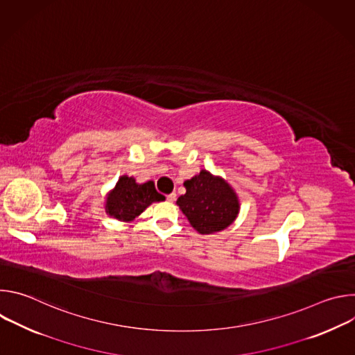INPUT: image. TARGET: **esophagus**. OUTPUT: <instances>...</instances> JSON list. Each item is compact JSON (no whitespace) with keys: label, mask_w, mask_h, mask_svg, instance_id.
<instances>
[{"label":"esophagus","mask_w":355,"mask_h":355,"mask_svg":"<svg viewBox=\"0 0 355 355\" xmlns=\"http://www.w3.org/2000/svg\"><path fill=\"white\" fill-rule=\"evenodd\" d=\"M175 198H177V193H175V192H171V193L167 195V200H170V202H174Z\"/></svg>","instance_id":"1"}]
</instances>
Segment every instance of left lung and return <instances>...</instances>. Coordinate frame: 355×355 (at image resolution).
Listing matches in <instances>:
<instances>
[{
    "instance_id": "obj_1",
    "label": "left lung",
    "mask_w": 355,
    "mask_h": 355,
    "mask_svg": "<svg viewBox=\"0 0 355 355\" xmlns=\"http://www.w3.org/2000/svg\"><path fill=\"white\" fill-rule=\"evenodd\" d=\"M184 187L187 192L177 199V205L200 234L220 232L236 219L239 200L225 180L202 170Z\"/></svg>"
}]
</instances>
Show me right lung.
I'll return each instance as SVG.
<instances>
[{"label": "right lung", "instance_id": "obj_1", "mask_svg": "<svg viewBox=\"0 0 355 355\" xmlns=\"http://www.w3.org/2000/svg\"><path fill=\"white\" fill-rule=\"evenodd\" d=\"M163 199L164 196L156 191L153 181L136 184L135 178L123 175L108 195L107 212L118 220L129 222L139 216L150 204Z\"/></svg>", "mask_w": 355, "mask_h": 355}]
</instances>
